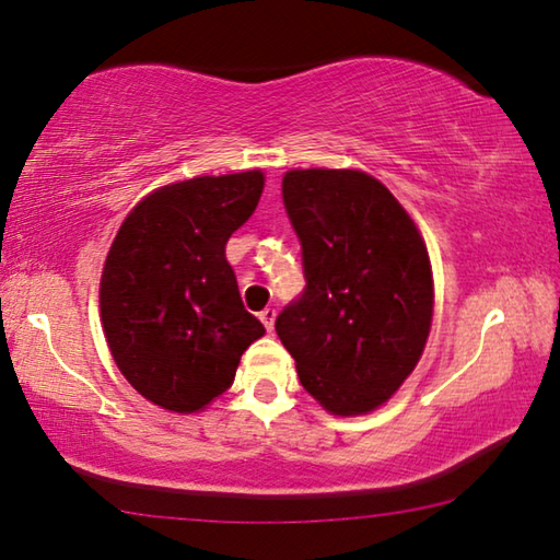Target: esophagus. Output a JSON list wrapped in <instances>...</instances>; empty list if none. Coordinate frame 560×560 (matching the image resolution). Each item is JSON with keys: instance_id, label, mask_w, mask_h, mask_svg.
<instances>
[{"instance_id": "1", "label": "esophagus", "mask_w": 560, "mask_h": 560, "mask_svg": "<svg viewBox=\"0 0 560 560\" xmlns=\"http://www.w3.org/2000/svg\"><path fill=\"white\" fill-rule=\"evenodd\" d=\"M259 318H261V324L267 326V330H271L273 328V320H277V308H264L261 314H259Z\"/></svg>"}]
</instances>
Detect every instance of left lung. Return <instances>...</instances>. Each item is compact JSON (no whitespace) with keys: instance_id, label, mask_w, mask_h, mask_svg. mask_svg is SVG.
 Masks as SVG:
<instances>
[{"instance_id":"obj_1","label":"left lung","mask_w":560,"mask_h":560,"mask_svg":"<svg viewBox=\"0 0 560 560\" xmlns=\"http://www.w3.org/2000/svg\"><path fill=\"white\" fill-rule=\"evenodd\" d=\"M281 195L306 289L277 334L328 412L365 415L390 400L428 343V246L390 189L360 170H291Z\"/></svg>"}]
</instances>
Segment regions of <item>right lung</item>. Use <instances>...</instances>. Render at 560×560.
<instances>
[{
	"mask_svg": "<svg viewBox=\"0 0 560 560\" xmlns=\"http://www.w3.org/2000/svg\"><path fill=\"white\" fill-rule=\"evenodd\" d=\"M261 189L259 170L165 185L136 205L110 244L101 277L108 348L126 381L165 410L210 405L264 336L224 257Z\"/></svg>",
	"mask_w": 560,
	"mask_h": 560,
	"instance_id": "1",
	"label": "right lung"
}]
</instances>
